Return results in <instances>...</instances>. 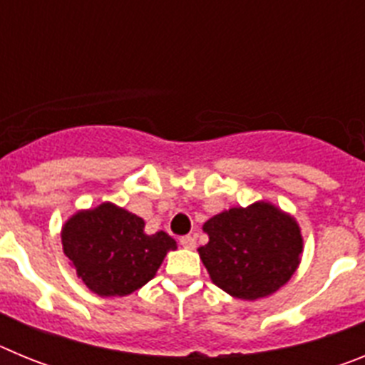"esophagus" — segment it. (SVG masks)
<instances>
[{
	"instance_id": "1",
	"label": "esophagus",
	"mask_w": 365,
	"mask_h": 365,
	"mask_svg": "<svg viewBox=\"0 0 365 365\" xmlns=\"http://www.w3.org/2000/svg\"><path fill=\"white\" fill-rule=\"evenodd\" d=\"M179 243L185 248H195V237L193 235H182Z\"/></svg>"
}]
</instances>
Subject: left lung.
<instances>
[{
  "label": "left lung",
  "instance_id": "left-lung-1",
  "mask_svg": "<svg viewBox=\"0 0 365 365\" xmlns=\"http://www.w3.org/2000/svg\"><path fill=\"white\" fill-rule=\"evenodd\" d=\"M199 256L212 282L234 298L272 294L296 272L303 240L298 222L270 202L230 208L205 222Z\"/></svg>",
  "mask_w": 365,
  "mask_h": 365
}]
</instances>
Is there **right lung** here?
Listing matches in <instances>:
<instances>
[{"label":"right lung","mask_w":365,"mask_h":365,"mask_svg":"<svg viewBox=\"0 0 365 365\" xmlns=\"http://www.w3.org/2000/svg\"><path fill=\"white\" fill-rule=\"evenodd\" d=\"M63 254L98 296H125L146 285L177 243L166 232L148 235L144 221L111 202L74 214L62 228Z\"/></svg>","instance_id":"add662e5"}]
</instances>
